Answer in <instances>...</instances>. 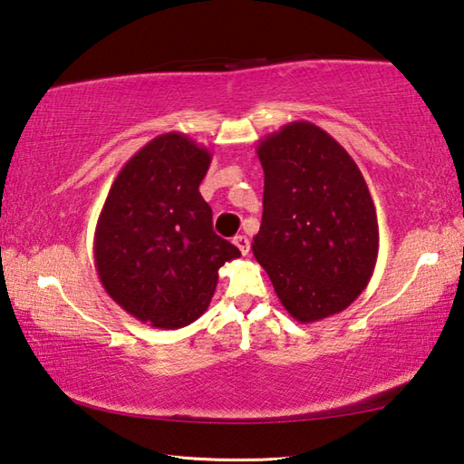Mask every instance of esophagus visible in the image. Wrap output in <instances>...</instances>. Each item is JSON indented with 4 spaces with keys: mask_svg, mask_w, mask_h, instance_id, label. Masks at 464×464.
Instances as JSON below:
<instances>
[{
    "mask_svg": "<svg viewBox=\"0 0 464 464\" xmlns=\"http://www.w3.org/2000/svg\"><path fill=\"white\" fill-rule=\"evenodd\" d=\"M234 245H237V248L240 250V255L242 256H246L248 255V250H250V242H248V238L246 237H242V234H238V237H234Z\"/></svg>",
    "mask_w": 464,
    "mask_h": 464,
    "instance_id": "esophagus-1",
    "label": "esophagus"
}]
</instances>
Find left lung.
Segmentation results:
<instances>
[{
    "mask_svg": "<svg viewBox=\"0 0 464 464\" xmlns=\"http://www.w3.org/2000/svg\"><path fill=\"white\" fill-rule=\"evenodd\" d=\"M265 170L253 255L297 322L346 310L369 285L379 224L351 154L312 121H291L256 146Z\"/></svg>",
    "mask_w": 464,
    "mask_h": 464,
    "instance_id": "1",
    "label": "left lung"
}]
</instances>
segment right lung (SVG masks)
<instances>
[{
    "instance_id": "add662e5",
    "label": "right lung",
    "mask_w": 464,
    "mask_h": 464,
    "mask_svg": "<svg viewBox=\"0 0 464 464\" xmlns=\"http://www.w3.org/2000/svg\"><path fill=\"white\" fill-rule=\"evenodd\" d=\"M211 152L189 136L152 138L111 183L95 226V269L121 310L154 328L189 326L208 310L224 263L240 250L211 227L199 183Z\"/></svg>"
}]
</instances>
